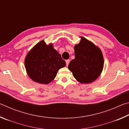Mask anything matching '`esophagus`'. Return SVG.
<instances>
[{
	"mask_svg": "<svg viewBox=\"0 0 129 129\" xmlns=\"http://www.w3.org/2000/svg\"><path fill=\"white\" fill-rule=\"evenodd\" d=\"M65 62H66V65H67V66H68V65H69V64L70 60H67L66 61H65Z\"/></svg>",
	"mask_w": 129,
	"mask_h": 129,
	"instance_id": "34e87169",
	"label": "esophagus"
}]
</instances>
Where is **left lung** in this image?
<instances>
[{
  "label": "left lung",
  "mask_w": 129,
  "mask_h": 129,
  "mask_svg": "<svg viewBox=\"0 0 129 129\" xmlns=\"http://www.w3.org/2000/svg\"><path fill=\"white\" fill-rule=\"evenodd\" d=\"M75 46V58L69 62L68 69L78 82L89 84L99 77L104 68V57L99 47L81 37Z\"/></svg>",
  "instance_id": "1"
}]
</instances>
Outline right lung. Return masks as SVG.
<instances>
[{"mask_svg":"<svg viewBox=\"0 0 129 129\" xmlns=\"http://www.w3.org/2000/svg\"><path fill=\"white\" fill-rule=\"evenodd\" d=\"M24 64L29 77L35 82L43 84L52 81L58 69L66 65L53 44L47 45L44 40L38 43L28 52Z\"/></svg>","mask_w":129,"mask_h":129,"instance_id":"1","label":"right lung"}]
</instances>
